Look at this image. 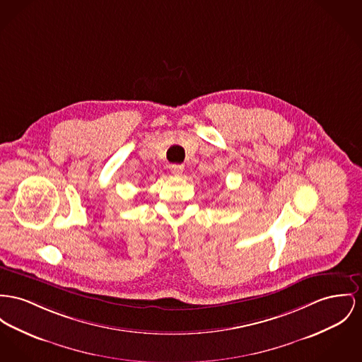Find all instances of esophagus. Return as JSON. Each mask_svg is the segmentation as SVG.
Listing matches in <instances>:
<instances>
[{
	"label": "esophagus",
	"instance_id": "esophagus-1",
	"mask_svg": "<svg viewBox=\"0 0 362 362\" xmlns=\"http://www.w3.org/2000/svg\"><path fill=\"white\" fill-rule=\"evenodd\" d=\"M170 171H171V174L173 175H181L182 174V171H184V166L182 165H171L170 166Z\"/></svg>",
	"mask_w": 362,
	"mask_h": 362
}]
</instances>
